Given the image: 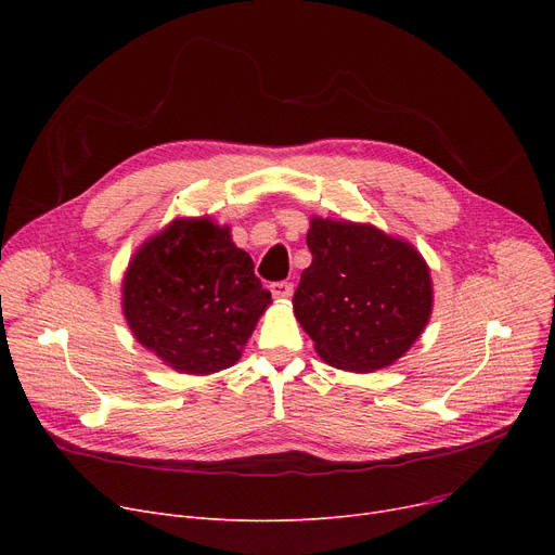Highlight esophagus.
<instances>
[{
  "instance_id": "esophagus-1",
  "label": "esophagus",
  "mask_w": 555,
  "mask_h": 555,
  "mask_svg": "<svg viewBox=\"0 0 555 555\" xmlns=\"http://www.w3.org/2000/svg\"><path fill=\"white\" fill-rule=\"evenodd\" d=\"M270 289H272V295H274L276 299H287V297H293L295 285L287 283V281H276V283L270 285Z\"/></svg>"
}]
</instances>
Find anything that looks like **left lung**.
Masks as SVG:
<instances>
[{"instance_id":"obj_1","label":"left lung","mask_w":555,"mask_h":555,"mask_svg":"<svg viewBox=\"0 0 555 555\" xmlns=\"http://www.w3.org/2000/svg\"><path fill=\"white\" fill-rule=\"evenodd\" d=\"M306 243L312 262L293 306L319 358L356 373L391 366L429 322L425 258L373 224L317 216Z\"/></svg>"}]
</instances>
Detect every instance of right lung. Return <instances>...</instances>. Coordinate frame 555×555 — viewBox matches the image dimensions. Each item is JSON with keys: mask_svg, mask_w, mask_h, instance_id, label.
Here are the masks:
<instances>
[{"mask_svg": "<svg viewBox=\"0 0 555 555\" xmlns=\"http://www.w3.org/2000/svg\"><path fill=\"white\" fill-rule=\"evenodd\" d=\"M270 304L249 254L211 218H175L137 249L124 276L132 335L189 375L236 364Z\"/></svg>", "mask_w": 555, "mask_h": 555, "instance_id": "add662e5", "label": "right lung"}]
</instances>
